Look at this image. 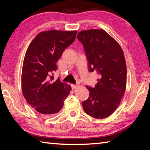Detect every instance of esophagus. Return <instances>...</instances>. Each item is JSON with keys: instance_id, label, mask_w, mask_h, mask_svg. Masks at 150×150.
Returning <instances> with one entry per match:
<instances>
[{"instance_id": "esophagus-1", "label": "esophagus", "mask_w": 150, "mask_h": 150, "mask_svg": "<svg viewBox=\"0 0 150 150\" xmlns=\"http://www.w3.org/2000/svg\"><path fill=\"white\" fill-rule=\"evenodd\" d=\"M71 88H73V89H74V88H75L76 87H77V85H73V84H71Z\"/></svg>"}]
</instances>
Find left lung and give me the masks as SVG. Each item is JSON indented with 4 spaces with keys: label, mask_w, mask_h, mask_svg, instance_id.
<instances>
[{
    "label": "left lung",
    "mask_w": 150,
    "mask_h": 150,
    "mask_svg": "<svg viewBox=\"0 0 150 150\" xmlns=\"http://www.w3.org/2000/svg\"><path fill=\"white\" fill-rule=\"evenodd\" d=\"M77 39L82 43L90 72L100 79L95 87L86 86L89 96L82 103L88 115L105 118L118 107L126 85V65L120 45L104 30H83Z\"/></svg>",
    "instance_id": "8db88e82"
}]
</instances>
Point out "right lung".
<instances>
[{
  "label": "right lung",
  "instance_id": "1",
  "mask_svg": "<svg viewBox=\"0 0 150 150\" xmlns=\"http://www.w3.org/2000/svg\"><path fill=\"white\" fill-rule=\"evenodd\" d=\"M77 31L42 32L30 43L22 71V89L27 103L44 116L57 113L69 95L71 86L54 81L53 72L66 47L75 41Z\"/></svg>",
  "mask_w": 150,
  "mask_h": 150
}]
</instances>
